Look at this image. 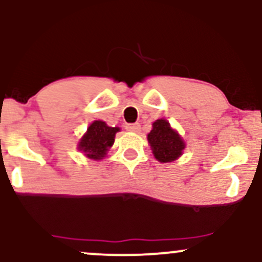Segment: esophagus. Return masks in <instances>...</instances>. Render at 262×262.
<instances>
[{"label": "esophagus", "instance_id": "1", "mask_svg": "<svg viewBox=\"0 0 262 262\" xmlns=\"http://www.w3.org/2000/svg\"><path fill=\"white\" fill-rule=\"evenodd\" d=\"M125 129L129 132H134V133H138L140 130V124L139 123H133V124H127L125 125Z\"/></svg>", "mask_w": 262, "mask_h": 262}]
</instances>
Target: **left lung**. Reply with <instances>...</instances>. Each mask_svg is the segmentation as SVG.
Returning a JSON list of instances; mask_svg holds the SVG:
<instances>
[{"instance_id": "8db88e82", "label": "left lung", "mask_w": 262, "mask_h": 262, "mask_svg": "<svg viewBox=\"0 0 262 262\" xmlns=\"http://www.w3.org/2000/svg\"><path fill=\"white\" fill-rule=\"evenodd\" d=\"M148 141L152 154L160 162L176 160L185 149L181 137L170 127L166 119H158L152 123L151 132L148 134Z\"/></svg>"}]
</instances>
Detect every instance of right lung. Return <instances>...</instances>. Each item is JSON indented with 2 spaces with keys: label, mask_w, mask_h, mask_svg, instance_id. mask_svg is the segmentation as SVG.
I'll return each instance as SVG.
<instances>
[{
  "label": "right lung",
  "mask_w": 262,
  "mask_h": 262,
  "mask_svg": "<svg viewBox=\"0 0 262 262\" xmlns=\"http://www.w3.org/2000/svg\"><path fill=\"white\" fill-rule=\"evenodd\" d=\"M117 132H119V128L108 127L104 122L95 121L87 128V133L79 143V149L87 158L101 160L113 145Z\"/></svg>",
  "instance_id": "add662e5"
}]
</instances>
